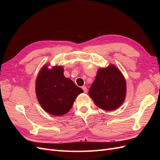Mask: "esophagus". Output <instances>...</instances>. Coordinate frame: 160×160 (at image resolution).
<instances>
[{
  "mask_svg": "<svg viewBox=\"0 0 160 160\" xmlns=\"http://www.w3.org/2000/svg\"><path fill=\"white\" fill-rule=\"evenodd\" d=\"M82 89H83V91L85 92V93H87V92H88V88H87L85 86L82 87Z\"/></svg>",
  "mask_w": 160,
  "mask_h": 160,
  "instance_id": "obj_1",
  "label": "esophagus"
}]
</instances>
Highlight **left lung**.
I'll use <instances>...</instances> for the list:
<instances>
[{"label":"left lung","instance_id":"obj_1","mask_svg":"<svg viewBox=\"0 0 160 160\" xmlns=\"http://www.w3.org/2000/svg\"><path fill=\"white\" fill-rule=\"evenodd\" d=\"M89 95L98 108L113 111L122 105L126 96V82L113 65L98 71Z\"/></svg>","mask_w":160,"mask_h":160}]
</instances>
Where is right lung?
<instances>
[{
	"mask_svg": "<svg viewBox=\"0 0 160 160\" xmlns=\"http://www.w3.org/2000/svg\"><path fill=\"white\" fill-rule=\"evenodd\" d=\"M61 66L42 67L36 80V94L42 108L52 115L60 116L67 112L82 89L63 75Z\"/></svg>",
	"mask_w": 160,
	"mask_h": 160,
	"instance_id": "obj_1",
	"label": "right lung"
}]
</instances>
